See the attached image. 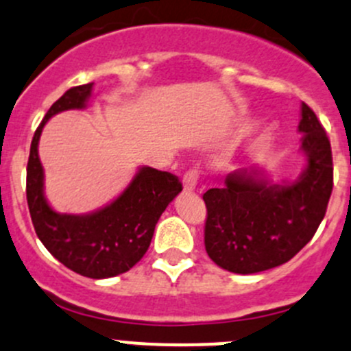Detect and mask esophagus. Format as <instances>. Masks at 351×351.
Here are the masks:
<instances>
[{"label":"esophagus","instance_id":"esophagus-1","mask_svg":"<svg viewBox=\"0 0 351 351\" xmlns=\"http://www.w3.org/2000/svg\"><path fill=\"white\" fill-rule=\"evenodd\" d=\"M197 182H198L197 169H189V171L183 175V189H185L186 192H192V190H195Z\"/></svg>","mask_w":351,"mask_h":351}]
</instances>
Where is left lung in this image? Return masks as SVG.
<instances>
[{
  "mask_svg": "<svg viewBox=\"0 0 351 351\" xmlns=\"http://www.w3.org/2000/svg\"><path fill=\"white\" fill-rule=\"evenodd\" d=\"M302 175L271 185L256 169L226 176L222 189L204 193L205 251L232 274H258L284 265L313 239L332 192V156L326 130L306 104L300 110Z\"/></svg>",
  "mask_w": 351,
  "mask_h": 351,
  "instance_id": "8db88e82",
  "label": "left lung"
}]
</instances>
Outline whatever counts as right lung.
<instances>
[{
    "label": "right lung",
    "instance_id": "add662e5",
    "mask_svg": "<svg viewBox=\"0 0 351 351\" xmlns=\"http://www.w3.org/2000/svg\"><path fill=\"white\" fill-rule=\"evenodd\" d=\"M93 83L69 88L45 113L32 139L27 165V202L32 224L49 253L83 277L125 274L146 254L159 217L180 192L182 182L168 171L144 166L112 204L84 215L59 214L44 195L38 139L52 115L84 108Z\"/></svg>",
    "mask_w": 351,
    "mask_h": 351
}]
</instances>
